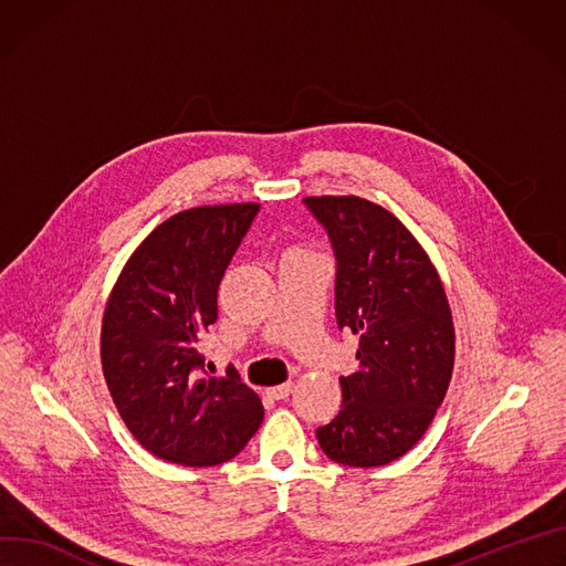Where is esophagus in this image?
<instances>
[{"label": "esophagus", "mask_w": 566, "mask_h": 566, "mask_svg": "<svg viewBox=\"0 0 566 566\" xmlns=\"http://www.w3.org/2000/svg\"><path fill=\"white\" fill-rule=\"evenodd\" d=\"M291 392H293V384H291V381L280 384V386H275V388H271V390H269V395H271V397H275V399H286Z\"/></svg>", "instance_id": "34e87169"}]
</instances>
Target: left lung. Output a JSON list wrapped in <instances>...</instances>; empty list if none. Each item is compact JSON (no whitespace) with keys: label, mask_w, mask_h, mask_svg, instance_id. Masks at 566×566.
<instances>
[{"label":"left lung","mask_w":566,"mask_h":566,"mask_svg":"<svg viewBox=\"0 0 566 566\" xmlns=\"http://www.w3.org/2000/svg\"><path fill=\"white\" fill-rule=\"evenodd\" d=\"M304 205L336 256V323L361 336L338 416L316 438L340 465H388L424 436L449 388V302L427 252L388 210L356 196Z\"/></svg>","instance_id":"1"}]
</instances>
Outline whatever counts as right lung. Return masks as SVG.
<instances>
[{"label": "right lung", "mask_w": 566, "mask_h": 566, "mask_svg": "<svg viewBox=\"0 0 566 566\" xmlns=\"http://www.w3.org/2000/svg\"><path fill=\"white\" fill-rule=\"evenodd\" d=\"M260 205L180 212L133 252L108 300L101 364L137 442L169 462L210 468L234 458L264 406L230 366L205 373L200 338L217 323L219 284Z\"/></svg>", "instance_id": "1"}]
</instances>
